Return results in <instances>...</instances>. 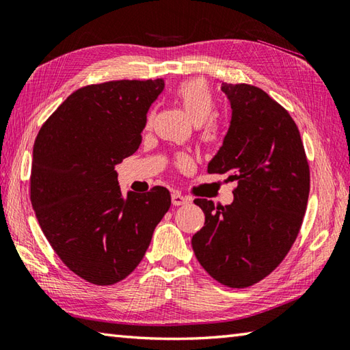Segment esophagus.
I'll return each instance as SVG.
<instances>
[{
  "instance_id": "1",
  "label": "esophagus",
  "mask_w": 350,
  "mask_h": 350,
  "mask_svg": "<svg viewBox=\"0 0 350 350\" xmlns=\"http://www.w3.org/2000/svg\"><path fill=\"white\" fill-rule=\"evenodd\" d=\"M171 202H173L174 206H182V204L189 203L191 198L189 197H185L180 193H177V191H174V193L171 194Z\"/></svg>"
}]
</instances>
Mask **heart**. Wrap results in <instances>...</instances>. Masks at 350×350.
I'll list each match as a JSON object with an SVG mask.
<instances>
[{
	"label": "heart",
	"mask_w": 350,
	"mask_h": 350,
	"mask_svg": "<svg viewBox=\"0 0 350 350\" xmlns=\"http://www.w3.org/2000/svg\"><path fill=\"white\" fill-rule=\"evenodd\" d=\"M174 97L188 118L196 126H200L202 139L204 142L217 141L220 130L215 120H212V115L215 112V98L206 81L200 79L185 80L174 89ZM179 161L185 165L189 159L187 156H180Z\"/></svg>",
	"instance_id": "obj_1"
}]
</instances>
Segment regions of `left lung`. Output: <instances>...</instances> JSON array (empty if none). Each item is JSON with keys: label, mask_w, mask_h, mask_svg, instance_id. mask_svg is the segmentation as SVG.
<instances>
[{"label": "left lung", "mask_w": 350, "mask_h": 350, "mask_svg": "<svg viewBox=\"0 0 350 350\" xmlns=\"http://www.w3.org/2000/svg\"><path fill=\"white\" fill-rule=\"evenodd\" d=\"M232 118L208 173L237 180L234 202L194 203L204 226L191 239L209 275L230 288L269 276L296 241L310 196V165L290 113L256 86L221 83Z\"/></svg>", "instance_id": "1"}]
</instances>
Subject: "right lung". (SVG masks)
Here are the masks:
<instances>
[{
	"label": "right lung",
	"mask_w": 350,
	"mask_h": 350,
	"mask_svg": "<svg viewBox=\"0 0 350 350\" xmlns=\"http://www.w3.org/2000/svg\"><path fill=\"white\" fill-rule=\"evenodd\" d=\"M163 88L162 79L80 88L34 141L30 198L39 226L62 262L91 284L127 278L170 209L163 187L122 196L115 171L138 150L148 109Z\"/></svg>",
	"instance_id": "obj_1"
}]
</instances>
